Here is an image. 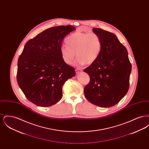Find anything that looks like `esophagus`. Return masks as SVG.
<instances>
[{"label": "esophagus", "mask_w": 149, "mask_h": 149, "mask_svg": "<svg viewBox=\"0 0 149 149\" xmlns=\"http://www.w3.org/2000/svg\"><path fill=\"white\" fill-rule=\"evenodd\" d=\"M81 71V69H75V72H76L77 74L80 73Z\"/></svg>", "instance_id": "obj_1"}]
</instances>
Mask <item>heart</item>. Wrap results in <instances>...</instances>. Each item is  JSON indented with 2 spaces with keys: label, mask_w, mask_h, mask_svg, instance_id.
Instances as JSON below:
<instances>
[{
  "label": "heart",
  "mask_w": 149,
  "mask_h": 149,
  "mask_svg": "<svg viewBox=\"0 0 149 149\" xmlns=\"http://www.w3.org/2000/svg\"><path fill=\"white\" fill-rule=\"evenodd\" d=\"M65 42L67 45L60 48L61 57L66 64L70 65L77 55L78 57L74 65L77 66L94 63L102 49V40L94 32H76L69 36Z\"/></svg>",
  "instance_id": "obj_1"
}]
</instances>
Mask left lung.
<instances>
[{"instance_id":"1","label":"left lung","mask_w":149,"mask_h":149,"mask_svg":"<svg viewBox=\"0 0 149 149\" xmlns=\"http://www.w3.org/2000/svg\"><path fill=\"white\" fill-rule=\"evenodd\" d=\"M93 31L99 36L102 49L97 60L84 70L91 79L84 92L93 104L111 107L127 93L132 66L127 50L116 36L101 29L94 28Z\"/></svg>"}]
</instances>
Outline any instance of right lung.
I'll use <instances>...</instances> for the list:
<instances>
[{"instance_id": "right-lung-1", "label": "right lung", "mask_w": 149, "mask_h": 149, "mask_svg": "<svg viewBox=\"0 0 149 149\" xmlns=\"http://www.w3.org/2000/svg\"><path fill=\"white\" fill-rule=\"evenodd\" d=\"M75 29L72 26L47 29L24 45L18 60L17 80L26 98L37 106L57 103L63 97L64 83L76 74L60 53L64 37Z\"/></svg>"}]
</instances>
